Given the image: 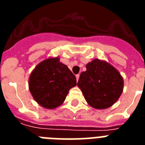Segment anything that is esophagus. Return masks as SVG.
<instances>
[{"label":"esophagus","mask_w":145,"mask_h":145,"mask_svg":"<svg viewBox=\"0 0 145 145\" xmlns=\"http://www.w3.org/2000/svg\"><path fill=\"white\" fill-rule=\"evenodd\" d=\"M79 78H80V75H79V74L76 75V80H77V81H78Z\"/></svg>","instance_id":"obj_1"}]
</instances>
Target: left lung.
Instances as JSON below:
<instances>
[{"label": "left lung", "instance_id": "left-lung-1", "mask_svg": "<svg viewBox=\"0 0 145 145\" xmlns=\"http://www.w3.org/2000/svg\"><path fill=\"white\" fill-rule=\"evenodd\" d=\"M88 105L96 109L112 106L123 92V80L119 72L106 61L94 59L86 65L78 82Z\"/></svg>", "mask_w": 145, "mask_h": 145}]
</instances>
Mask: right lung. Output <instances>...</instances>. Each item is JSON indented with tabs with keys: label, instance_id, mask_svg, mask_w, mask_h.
Returning <instances> with one entry per match:
<instances>
[{
	"label": "right lung",
	"instance_id": "right-lung-1",
	"mask_svg": "<svg viewBox=\"0 0 145 145\" xmlns=\"http://www.w3.org/2000/svg\"><path fill=\"white\" fill-rule=\"evenodd\" d=\"M76 84L75 75L58 57L38 64L29 79V91L34 99L47 109L61 105L69 90Z\"/></svg>",
	"mask_w": 145,
	"mask_h": 145
}]
</instances>
